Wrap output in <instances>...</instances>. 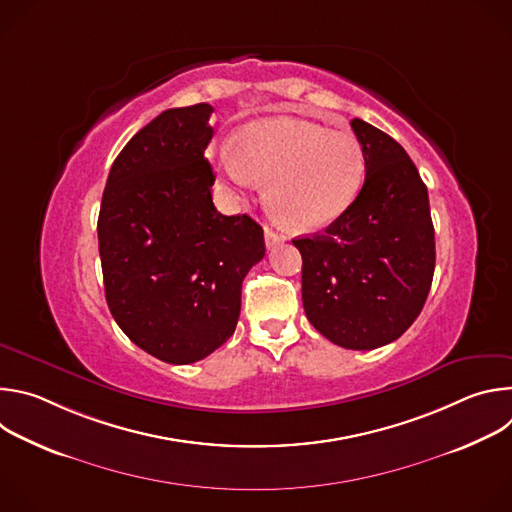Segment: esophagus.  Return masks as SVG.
I'll list each match as a JSON object with an SVG mask.
<instances>
[{
    "label": "esophagus",
    "instance_id": "34e87169",
    "mask_svg": "<svg viewBox=\"0 0 512 512\" xmlns=\"http://www.w3.org/2000/svg\"><path fill=\"white\" fill-rule=\"evenodd\" d=\"M279 243H283V237L277 235L273 229L265 227V245H267V249H273V247H277Z\"/></svg>",
    "mask_w": 512,
    "mask_h": 512
}]
</instances>
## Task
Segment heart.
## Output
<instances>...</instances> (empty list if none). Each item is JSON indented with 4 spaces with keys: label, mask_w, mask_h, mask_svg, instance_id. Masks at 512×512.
Instances as JSON below:
<instances>
[{
    "label": "heart",
    "mask_w": 512,
    "mask_h": 512,
    "mask_svg": "<svg viewBox=\"0 0 512 512\" xmlns=\"http://www.w3.org/2000/svg\"><path fill=\"white\" fill-rule=\"evenodd\" d=\"M221 168L241 188L261 182L265 204L291 231H316L352 204L364 178L360 143L348 131L289 117L259 119L237 131Z\"/></svg>",
    "instance_id": "heart-1"
}]
</instances>
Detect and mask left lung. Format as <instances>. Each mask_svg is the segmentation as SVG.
<instances>
[{"mask_svg": "<svg viewBox=\"0 0 512 512\" xmlns=\"http://www.w3.org/2000/svg\"><path fill=\"white\" fill-rule=\"evenodd\" d=\"M364 184L322 235L294 239L302 253V302L330 342L373 350L397 340L419 316L435 269L427 188L401 145L352 119Z\"/></svg>", "mask_w": 512, "mask_h": 512, "instance_id": "obj_1", "label": "left lung"}]
</instances>
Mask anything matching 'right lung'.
I'll return each mask as SVG.
<instances>
[{"instance_id":"right-lung-1","label":"right lung","mask_w":512,"mask_h":512,"mask_svg":"<svg viewBox=\"0 0 512 512\" xmlns=\"http://www.w3.org/2000/svg\"><path fill=\"white\" fill-rule=\"evenodd\" d=\"M212 107L168 109L115 158L99 210L107 306L133 344L190 364L237 328L241 285L265 255L263 229L212 204L204 158Z\"/></svg>"}]
</instances>
